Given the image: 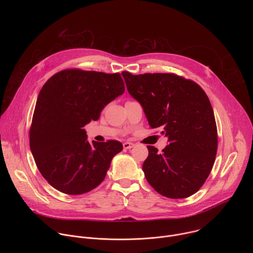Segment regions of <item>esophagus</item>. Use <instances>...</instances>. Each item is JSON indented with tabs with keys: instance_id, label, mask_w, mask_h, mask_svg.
I'll return each instance as SVG.
<instances>
[{
	"instance_id": "1",
	"label": "esophagus",
	"mask_w": 253,
	"mask_h": 253,
	"mask_svg": "<svg viewBox=\"0 0 253 253\" xmlns=\"http://www.w3.org/2000/svg\"><path fill=\"white\" fill-rule=\"evenodd\" d=\"M134 145H135V144H134V143H131V142H124V143H123V147H124L125 149H131V148L134 147Z\"/></svg>"
}]
</instances>
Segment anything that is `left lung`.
<instances>
[{
    "label": "left lung",
    "mask_w": 253,
    "mask_h": 253,
    "mask_svg": "<svg viewBox=\"0 0 253 253\" xmlns=\"http://www.w3.org/2000/svg\"><path fill=\"white\" fill-rule=\"evenodd\" d=\"M122 75L150 127L161 128L169 141L160 153L147 146L142 168L148 183L168 198L193 195L206 181L217 152V127L206 93L194 81L171 73Z\"/></svg>",
    "instance_id": "1"
}]
</instances>
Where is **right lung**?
Returning a JSON list of instances; mask_svg holds the SVG:
<instances>
[{"instance_id": "add662e5", "label": "right lung", "mask_w": 253, "mask_h": 253, "mask_svg": "<svg viewBox=\"0 0 253 253\" xmlns=\"http://www.w3.org/2000/svg\"><path fill=\"white\" fill-rule=\"evenodd\" d=\"M125 91L119 73L67 69L42 87L30 128V148L42 176L69 195L87 193L104 180L122 143L87 141L85 125Z\"/></svg>"}]
</instances>
